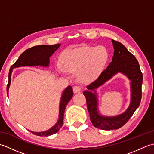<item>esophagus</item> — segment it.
Masks as SVG:
<instances>
[{
  "mask_svg": "<svg viewBox=\"0 0 154 154\" xmlns=\"http://www.w3.org/2000/svg\"><path fill=\"white\" fill-rule=\"evenodd\" d=\"M81 91V87L79 86H75L73 87V92L74 93H79Z\"/></svg>",
  "mask_w": 154,
  "mask_h": 154,
  "instance_id": "34e87169",
  "label": "esophagus"
}]
</instances>
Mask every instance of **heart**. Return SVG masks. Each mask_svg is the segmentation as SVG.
<instances>
[{"mask_svg":"<svg viewBox=\"0 0 154 154\" xmlns=\"http://www.w3.org/2000/svg\"><path fill=\"white\" fill-rule=\"evenodd\" d=\"M108 53L102 47H80L64 51L62 62L57 64L61 74L77 73L81 82L89 83L96 79L105 65Z\"/></svg>","mask_w":154,"mask_h":154,"instance_id":"heart-1","label":"heart"}]
</instances>
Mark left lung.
Returning a JSON list of instances; mask_svg holds the SVG:
<instances>
[{"label": "left lung", "instance_id": "obj_1", "mask_svg": "<svg viewBox=\"0 0 154 154\" xmlns=\"http://www.w3.org/2000/svg\"><path fill=\"white\" fill-rule=\"evenodd\" d=\"M112 43L114 50L112 61L99 77L87 87V90L83 92L86 98L90 119L93 126L105 130L119 129L124 125L138 108L142 99L143 75L138 60L120 42L112 40ZM118 72L124 74L131 81V100L130 105L125 112L119 116L113 117L101 116L97 109L96 89Z\"/></svg>", "mask_w": 154, "mask_h": 154}]
</instances>
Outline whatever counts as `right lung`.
I'll return each instance as SVG.
<instances>
[{"label": "right lung", "instance_id": "add662e5", "mask_svg": "<svg viewBox=\"0 0 154 154\" xmlns=\"http://www.w3.org/2000/svg\"><path fill=\"white\" fill-rule=\"evenodd\" d=\"M60 44L55 45H36V46L29 48L25 50L23 53L20 55V57L15 63L11 67L8 74V83L6 87V91H7V95L8 97V90L9 87L11 83V74L12 73L13 69L25 67V66H42L47 67L50 65V58L54 52L60 48ZM73 89L71 86H68L63 91L61 94L60 108H59V119L57 123L48 130L44 132H31L35 135L40 136H48L52 134H54L57 132L63 126V116L65 107H66L67 103H69L71 98L73 97Z\"/></svg>", "mask_w": 154, "mask_h": 154}]
</instances>
